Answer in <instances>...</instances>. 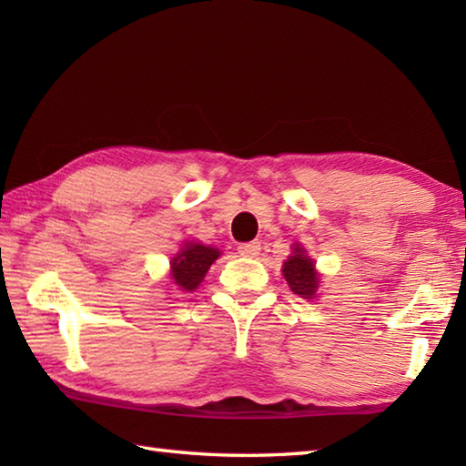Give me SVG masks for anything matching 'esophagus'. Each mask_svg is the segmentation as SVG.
<instances>
[{
    "instance_id": "34e87169",
    "label": "esophagus",
    "mask_w": 466,
    "mask_h": 466,
    "mask_svg": "<svg viewBox=\"0 0 466 466\" xmlns=\"http://www.w3.org/2000/svg\"><path fill=\"white\" fill-rule=\"evenodd\" d=\"M260 252V242H242L238 244V254L244 258H254Z\"/></svg>"
}]
</instances>
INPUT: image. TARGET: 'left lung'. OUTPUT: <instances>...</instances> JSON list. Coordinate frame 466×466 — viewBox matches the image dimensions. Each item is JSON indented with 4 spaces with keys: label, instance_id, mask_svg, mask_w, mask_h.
Here are the masks:
<instances>
[{
    "label": "left lung",
    "instance_id": "1",
    "mask_svg": "<svg viewBox=\"0 0 466 466\" xmlns=\"http://www.w3.org/2000/svg\"><path fill=\"white\" fill-rule=\"evenodd\" d=\"M289 260L282 264V274L289 282L290 290L302 299H316V290L320 284V274L316 272V264L300 244H296Z\"/></svg>",
    "mask_w": 466,
    "mask_h": 466
}]
</instances>
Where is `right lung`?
<instances>
[{"label":"right lung","mask_w":466,"mask_h":466,"mask_svg":"<svg viewBox=\"0 0 466 466\" xmlns=\"http://www.w3.org/2000/svg\"><path fill=\"white\" fill-rule=\"evenodd\" d=\"M220 250L200 242H186L170 262V276L180 292H194L204 280L206 272L216 262Z\"/></svg>","instance_id":"1"}]
</instances>
